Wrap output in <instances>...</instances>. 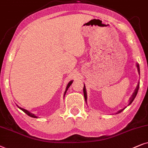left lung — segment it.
<instances>
[{
    "instance_id": "left-lung-1",
    "label": "left lung",
    "mask_w": 148,
    "mask_h": 148,
    "mask_svg": "<svg viewBox=\"0 0 148 148\" xmlns=\"http://www.w3.org/2000/svg\"><path fill=\"white\" fill-rule=\"evenodd\" d=\"M136 66H137V71H138V73H139V75H140V70H139V64H136ZM139 82H138V84H137V87H136V88H135V91H134V92H133V95H132V96H131V98H130V99H129V105H131L132 102L133 101L134 99H135V97H136V95H137V92H138V90H139ZM83 92H84V99H85V101H86V100H87V95H86V88H85V86H84V88H83ZM126 108H127V107H125V108H123V109H121V110H119V111H118V112H116V114H119V113H121V112H123V110H125Z\"/></svg>"
}]
</instances>
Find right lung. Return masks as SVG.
<instances>
[{
  "label": "right lung",
  "mask_w": 148,
  "mask_h": 148,
  "mask_svg": "<svg viewBox=\"0 0 148 148\" xmlns=\"http://www.w3.org/2000/svg\"><path fill=\"white\" fill-rule=\"evenodd\" d=\"M72 82H73V80H71V81H70L68 82V85H67V86H66V90H65V92H64V97H65V95H66V92H67V90H68V88L70 87V85L71 84H72ZM17 107H18L19 109L20 110H22V111L23 112H25V114H27V115H28L29 116H30V117H32V118H38L36 116H35L34 114H32V113H31V112H29V111H27V110H25V109H23V108H20V107H19L18 106H17Z\"/></svg>",
  "instance_id": "obj_1"
}]
</instances>
